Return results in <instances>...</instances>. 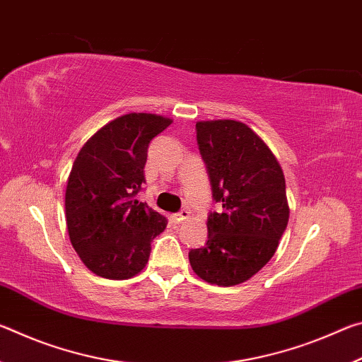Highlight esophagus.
<instances>
[{"instance_id": "esophagus-1", "label": "esophagus", "mask_w": 362, "mask_h": 362, "mask_svg": "<svg viewBox=\"0 0 362 362\" xmlns=\"http://www.w3.org/2000/svg\"><path fill=\"white\" fill-rule=\"evenodd\" d=\"M189 217V211H187V209H183V211H180L179 214H174L173 216V220L175 223H182L183 220H187Z\"/></svg>"}]
</instances>
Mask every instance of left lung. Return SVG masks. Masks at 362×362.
Segmentation results:
<instances>
[{"label":"left lung","mask_w":362,"mask_h":362,"mask_svg":"<svg viewBox=\"0 0 362 362\" xmlns=\"http://www.w3.org/2000/svg\"><path fill=\"white\" fill-rule=\"evenodd\" d=\"M196 139L222 209L211 212L207 243L189 250V265L206 283H246L276 252L289 222L283 169L241 121H198Z\"/></svg>","instance_id":"8db88e82"}]
</instances>
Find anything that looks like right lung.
Returning a JSON list of instances; mask_svg holds the SVG:
<instances>
[{
    "instance_id": "right-lung-1",
    "label": "right lung",
    "mask_w": 362,
    "mask_h": 362,
    "mask_svg": "<svg viewBox=\"0 0 362 362\" xmlns=\"http://www.w3.org/2000/svg\"><path fill=\"white\" fill-rule=\"evenodd\" d=\"M173 119L129 113L107 122L79 150L65 189V218L73 249L97 276L129 279L148 262L151 240L168 220L136 194L153 137Z\"/></svg>"
}]
</instances>
